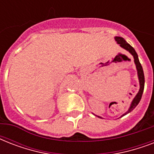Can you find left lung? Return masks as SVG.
I'll use <instances>...</instances> for the list:
<instances>
[{
    "instance_id": "obj_1",
    "label": "left lung",
    "mask_w": 154,
    "mask_h": 154,
    "mask_svg": "<svg viewBox=\"0 0 154 154\" xmlns=\"http://www.w3.org/2000/svg\"><path fill=\"white\" fill-rule=\"evenodd\" d=\"M114 39L115 41L117 42V44L120 45V46L122 47V49H125L126 51L129 52V53L134 57V64L136 65L137 71V77H138L139 81V85H140V89H139L138 93L137 94L136 96L134 97V98L133 99V101H132L131 104H130V106H129V109H128L127 112H125L124 114H122V116H121V117H123V116H125V115L128 114V113L131 112V111H133V110L136 108L137 105H138V103L140 102V101H141V97H142V94H143L144 91V87H145V76H144L143 69H142V66H141V63L139 61L138 56H137V53L135 51V49H134L130 45L128 44L126 42V41H125L123 37H115ZM95 116L100 117V118H102V117H100V116H97V115H95Z\"/></svg>"
}]
</instances>
